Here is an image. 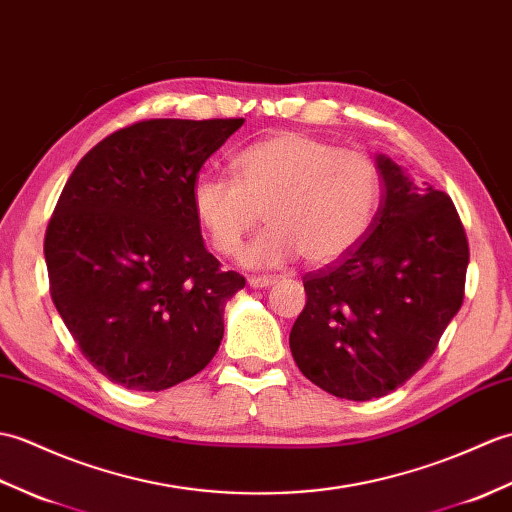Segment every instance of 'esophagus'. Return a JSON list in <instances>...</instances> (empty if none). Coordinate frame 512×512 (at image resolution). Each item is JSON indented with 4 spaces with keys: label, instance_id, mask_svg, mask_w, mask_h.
Instances as JSON below:
<instances>
[{
    "label": "esophagus",
    "instance_id": "34e87169",
    "mask_svg": "<svg viewBox=\"0 0 512 512\" xmlns=\"http://www.w3.org/2000/svg\"><path fill=\"white\" fill-rule=\"evenodd\" d=\"M249 287H256V289H263V287H271L278 282V276H252L247 280Z\"/></svg>",
    "mask_w": 512,
    "mask_h": 512
}]
</instances>
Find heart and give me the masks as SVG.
I'll use <instances>...</instances> for the list:
<instances>
[{
  "label": "heart",
  "instance_id": "obj_1",
  "mask_svg": "<svg viewBox=\"0 0 512 512\" xmlns=\"http://www.w3.org/2000/svg\"><path fill=\"white\" fill-rule=\"evenodd\" d=\"M234 179L199 177L192 210L214 252L236 256L260 214L269 230L247 249L249 267H278L295 256L306 265L337 263L374 223L381 175L363 151L300 131H282L232 160Z\"/></svg>",
  "mask_w": 512,
  "mask_h": 512
}]
</instances>
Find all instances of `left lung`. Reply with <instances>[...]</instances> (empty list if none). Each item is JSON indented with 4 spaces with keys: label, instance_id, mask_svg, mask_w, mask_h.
Listing matches in <instances>:
<instances>
[{
    "label": "left lung",
    "instance_id": "left-lung-1",
    "mask_svg": "<svg viewBox=\"0 0 512 512\" xmlns=\"http://www.w3.org/2000/svg\"><path fill=\"white\" fill-rule=\"evenodd\" d=\"M383 199L366 238L302 278L289 346L317 388L348 401L390 394L425 366L460 311L469 243L453 201L377 155Z\"/></svg>",
    "mask_w": 512,
    "mask_h": 512
}]
</instances>
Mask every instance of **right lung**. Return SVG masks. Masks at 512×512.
<instances>
[{"instance_id":"obj_1","label":"right lung","mask_w":512,"mask_h":512,"mask_svg":"<svg viewBox=\"0 0 512 512\" xmlns=\"http://www.w3.org/2000/svg\"><path fill=\"white\" fill-rule=\"evenodd\" d=\"M243 118L140 120L67 179L45 230L50 295L92 366L160 392L217 355L225 302L245 287L201 238L192 186Z\"/></svg>"}]
</instances>
